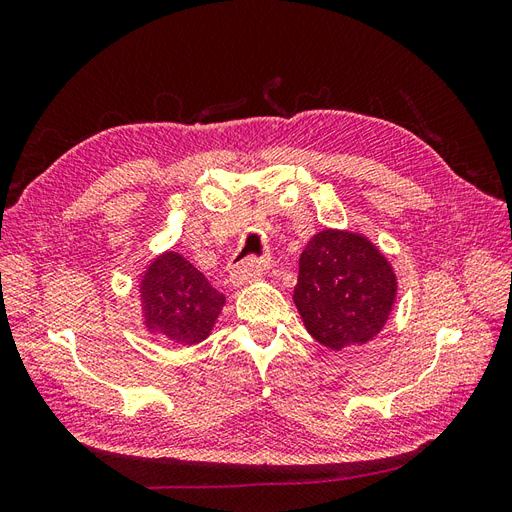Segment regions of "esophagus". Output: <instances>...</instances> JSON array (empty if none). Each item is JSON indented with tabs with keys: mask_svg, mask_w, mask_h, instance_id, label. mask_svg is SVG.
<instances>
[{
	"mask_svg": "<svg viewBox=\"0 0 512 512\" xmlns=\"http://www.w3.org/2000/svg\"><path fill=\"white\" fill-rule=\"evenodd\" d=\"M262 271H265V262L260 258H243L230 267V282L235 286L247 284L262 275Z\"/></svg>",
	"mask_w": 512,
	"mask_h": 512,
	"instance_id": "1",
	"label": "esophagus"
}]
</instances>
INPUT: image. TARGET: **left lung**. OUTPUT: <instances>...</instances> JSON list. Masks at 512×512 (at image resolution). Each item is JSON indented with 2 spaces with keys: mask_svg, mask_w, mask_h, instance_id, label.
<instances>
[{
  "mask_svg": "<svg viewBox=\"0 0 512 512\" xmlns=\"http://www.w3.org/2000/svg\"><path fill=\"white\" fill-rule=\"evenodd\" d=\"M395 294V273L374 243L327 228L305 245L292 299L309 335L322 346L342 350L380 333Z\"/></svg>",
  "mask_w": 512,
  "mask_h": 512,
  "instance_id": "left-lung-1",
  "label": "left lung"
}]
</instances>
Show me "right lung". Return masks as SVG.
I'll use <instances>...</instances> for the list:
<instances>
[{"instance_id": "right-lung-1", "label": "right lung", "mask_w": 512, "mask_h": 512, "mask_svg": "<svg viewBox=\"0 0 512 512\" xmlns=\"http://www.w3.org/2000/svg\"><path fill=\"white\" fill-rule=\"evenodd\" d=\"M141 301L147 329L185 346L203 342L226 303L224 294L177 252L151 262L141 284Z\"/></svg>"}]
</instances>
